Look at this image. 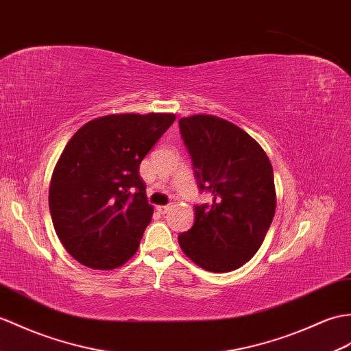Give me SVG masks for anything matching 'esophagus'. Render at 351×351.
I'll list each match as a JSON object with an SVG mask.
<instances>
[{
  "instance_id": "obj_1",
  "label": "esophagus",
  "mask_w": 351,
  "mask_h": 351,
  "mask_svg": "<svg viewBox=\"0 0 351 351\" xmlns=\"http://www.w3.org/2000/svg\"><path fill=\"white\" fill-rule=\"evenodd\" d=\"M170 209H172V206H170V205H167V206H157V210H158V213H161V214H167Z\"/></svg>"
}]
</instances>
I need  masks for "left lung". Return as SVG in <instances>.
<instances>
[{
  "label": "left lung",
  "instance_id": "1",
  "mask_svg": "<svg viewBox=\"0 0 351 351\" xmlns=\"http://www.w3.org/2000/svg\"><path fill=\"white\" fill-rule=\"evenodd\" d=\"M199 190L213 203L195 205V221L178 236L193 262L230 272L256 254L275 215L274 170L254 138L232 122L194 115L179 119Z\"/></svg>",
  "mask_w": 351,
  "mask_h": 351
}]
</instances>
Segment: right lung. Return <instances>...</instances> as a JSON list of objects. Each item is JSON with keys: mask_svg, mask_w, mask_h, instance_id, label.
I'll return each mask as SVG.
<instances>
[{"mask_svg": "<svg viewBox=\"0 0 351 351\" xmlns=\"http://www.w3.org/2000/svg\"><path fill=\"white\" fill-rule=\"evenodd\" d=\"M172 113H122L89 121L53 169L49 189L55 232L71 257L115 269L138 248L154 209L138 166L173 124Z\"/></svg>", "mask_w": 351, "mask_h": 351, "instance_id": "add662e5", "label": "right lung"}]
</instances>
